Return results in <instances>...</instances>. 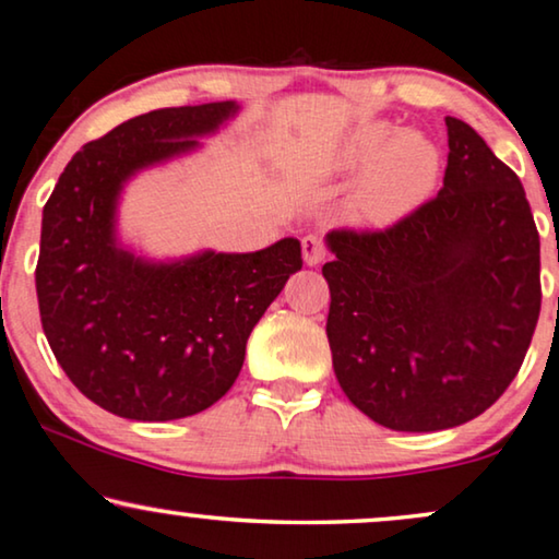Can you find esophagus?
<instances>
[{
    "instance_id": "1",
    "label": "esophagus",
    "mask_w": 559,
    "mask_h": 559,
    "mask_svg": "<svg viewBox=\"0 0 559 559\" xmlns=\"http://www.w3.org/2000/svg\"><path fill=\"white\" fill-rule=\"evenodd\" d=\"M301 253H304V263L306 265H319L321 261H324V255H326L324 240H321L319 235H306V238L301 240Z\"/></svg>"
}]
</instances>
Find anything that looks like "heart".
I'll list each match as a JSON object with an SVG mask.
<instances>
[{
	"label": "heart",
	"mask_w": 559,
	"mask_h": 559,
	"mask_svg": "<svg viewBox=\"0 0 559 559\" xmlns=\"http://www.w3.org/2000/svg\"><path fill=\"white\" fill-rule=\"evenodd\" d=\"M344 164L349 169L367 167L352 194V215L367 225H392L418 210L436 190L440 152L426 133H397L390 123L372 121L352 133Z\"/></svg>",
	"instance_id": "1"
}]
</instances>
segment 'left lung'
<instances>
[{"label":"left lung","mask_w":559,"mask_h":559,"mask_svg":"<svg viewBox=\"0 0 559 559\" xmlns=\"http://www.w3.org/2000/svg\"><path fill=\"white\" fill-rule=\"evenodd\" d=\"M438 198L380 233L332 230L326 336L344 395L403 433L474 420L504 395L539 319V233L519 177L445 116Z\"/></svg>","instance_id":"left-lung-1"}]
</instances>
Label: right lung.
<instances>
[{"mask_svg":"<svg viewBox=\"0 0 559 559\" xmlns=\"http://www.w3.org/2000/svg\"><path fill=\"white\" fill-rule=\"evenodd\" d=\"M240 106L217 100L123 121L68 162L43 210L35 283L43 332L70 382L104 411L164 423L215 405L301 242L152 261L123 246L119 204L139 171L202 146Z\"/></svg>","mask_w":559,"mask_h":559,"instance_id":"obj_1","label":"right lung"}]
</instances>
